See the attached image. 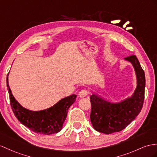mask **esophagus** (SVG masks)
<instances>
[{
	"label": "esophagus",
	"instance_id": "obj_1",
	"mask_svg": "<svg viewBox=\"0 0 157 157\" xmlns=\"http://www.w3.org/2000/svg\"><path fill=\"white\" fill-rule=\"evenodd\" d=\"M88 94H89V91H88V90H86V89H82V90H81V91L79 92L78 96L80 97H81V98L85 97L86 96H87Z\"/></svg>",
	"mask_w": 157,
	"mask_h": 157
}]
</instances>
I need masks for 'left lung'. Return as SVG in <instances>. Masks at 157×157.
<instances>
[{
  "mask_svg": "<svg viewBox=\"0 0 157 157\" xmlns=\"http://www.w3.org/2000/svg\"><path fill=\"white\" fill-rule=\"evenodd\" d=\"M135 68L137 86L132 97L118 104L113 105L103 101L94 94L90 95V121L97 131L105 134L119 132L125 128L138 116L144 99L145 75L135 55L125 58Z\"/></svg>",
  "mask_w": 157,
  "mask_h": 157,
  "instance_id": "obj_1",
  "label": "left lung"
}]
</instances>
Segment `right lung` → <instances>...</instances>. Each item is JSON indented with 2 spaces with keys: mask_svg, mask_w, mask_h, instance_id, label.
I'll return each mask as SVG.
<instances>
[{
  "mask_svg": "<svg viewBox=\"0 0 157 157\" xmlns=\"http://www.w3.org/2000/svg\"><path fill=\"white\" fill-rule=\"evenodd\" d=\"M6 86L9 89L10 103L14 116L32 131L44 135H51L61 131L68 110L75 102L76 97V94H72L63 98L51 108L41 111H31L22 107L15 100L9 88L8 75Z\"/></svg>",
  "mask_w": 157,
  "mask_h": 157,
  "instance_id": "obj_1",
  "label": "right lung"
}]
</instances>
